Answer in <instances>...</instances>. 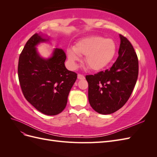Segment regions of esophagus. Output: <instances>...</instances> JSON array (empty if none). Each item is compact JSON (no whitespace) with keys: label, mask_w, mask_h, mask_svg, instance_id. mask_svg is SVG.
Masks as SVG:
<instances>
[{"label":"esophagus","mask_w":157,"mask_h":157,"mask_svg":"<svg viewBox=\"0 0 157 157\" xmlns=\"http://www.w3.org/2000/svg\"><path fill=\"white\" fill-rule=\"evenodd\" d=\"M77 77H78V78L79 80H82V79H84V78H85L84 76L83 75H81V74H78Z\"/></svg>","instance_id":"obj_1"}]
</instances>
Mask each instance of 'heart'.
<instances>
[{"label": "heart", "mask_w": 157, "mask_h": 157, "mask_svg": "<svg viewBox=\"0 0 157 157\" xmlns=\"http://www.w3.org/2000/svg\"><path fill=\"white\" fill-rule=\"evenodd\" d=\"M116 51L117 45L113 39L92 36L80 40L73 48L67 50V54L73 67L77 66L80 56H84L88 67L92 71H99L111 62Z\"/></svg>", "instance_id": "b5f03b06"}]
</instances>
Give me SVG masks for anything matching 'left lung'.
I'll use <instances>...</instances> for the list:
<instances>
[{
	"instance_id": "1",
	"label": "left lung",
	"mask_w": 157,
	"mask_h": 157,
	"mask_svg": "<svg viewBox=\"0 0 157 157\" xmlns=\"http://www.w3.org/2000/svg\"><path fill=\"white\" fill-rule=\"evenodd\" d=\"M118 57L112 67L86 76L88 100L94 111L102 115L115 113L130 97L139 72L138 58L130 41L120 35Z\"/></svg>"
}]
</instances>
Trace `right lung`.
<instances>
[{"instance_id": "1", "label": "right lung", "mask_w": 157, "mask_h": 157, "mask_svg": "<svg viewBox=\"0 0 157 157\" xmlns=\"http://www.w3.org/2000/svg\"><path fill=\"white\" fill-rule=\"evenodd\" d=\"M47 40L35 33L28 40L19 58L17 73L23 96L38 111L47 115L62 112L77 74L66 69V54L56 48L52 58L44 59L35 46Z\"/></svg>"}]
</instances>
